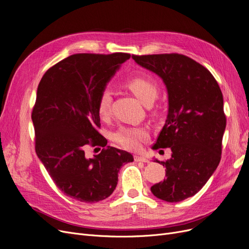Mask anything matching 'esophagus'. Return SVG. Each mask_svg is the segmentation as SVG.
<instances>
[{
	"mask_svg": "<svg viewBox=\"0 0 249 249\" xmlns=\"http://www.w3.org/2000/svg\"><path fill=\"white\" fill-rule=\"evenodd\" d=\"M134 160L137 161V163H138V161H139V163H140V161H142V163H148V161H149L146 158L142 157V156H134Z\"/></svg>",
	"mask_w": 249,
	"mask_h": 249,
	"instance_id": "esophagus-1",
	"label": "esophagus"
}]
</instances>
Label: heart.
I'll return each mask as SVG.
<instances>
[{"instance_id":"1","label":"heart","mask_w":249,"mask_h":249,"mask_svg":"<svg viewBox=\"0 0 249 249\" xmlns=\"http://www.w3.org/2000/svg\"><path fill=\"white\" fill-rule=\"evenodd\" d=\"M126 88L144 106L153 104L159 94L157 83L146 77H135L128 80ZM111 103V91L107 89H103L98 100V113L101 118H106L109 115ZM113 139L116 143L125 149L138 150L142 147V142L148 139V132L142 127H122L114 133Z\"/></svg>"}]
</instances>
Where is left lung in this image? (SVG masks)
I'll return each instance as SVG.
<instances>
[{
    "mask_svg": "<svg viewBox=\"0 0 249 249\" xmlns=\"http://www.w3.org/2000/svg\"><path fill=\"white\" fill-rule=\"evenodd\" d=\"M163 79L169 99L166 123L154 149L170 147L172 158L155 160L166 179L150 187L155 196L178 202L196 194L219 166L226 128L223 94L212 73L181 53L132 55Z\"/></svg>",
    "mask_w": 249,
    "mask_h": 249,
    "instance_id": "1",
    "label": "left lung"
}]
</instances>
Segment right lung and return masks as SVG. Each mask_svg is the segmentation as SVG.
<instances>
[{
  "mask_svg": "<svg viewBox=\"0 0 249 249\" xmlns=\"http://www.w3.org/2000/svg\"><path fill=\"white\" fill-rule=\"evenodd\" d=\"M129 58L126 53H75L52 66L38 84L31 114L36 153L57 187L75 200L93 203L109 197L119 170L133 161L131 154L107 146L98 131L100 93ZM88 146L103 149L88 159Z\"/></svg>",
  "mask_w": 249,
  "mask_h": 249,
  "instance_id": "add662e5",
  "label": "right lung"
}]
</instances>
